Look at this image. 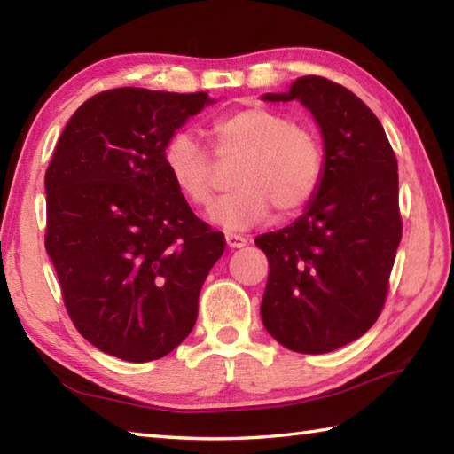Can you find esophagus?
I'll use <instances>...</instances> for the list:
<instances>
[{
  "label": "esophagus",
  "instance_id": "1",
  "mask_svg": "<svg viewBox=\"0 0 454 454\" xmlns=\"http://www.w3.org/2000/svg\"><path fill=\"white\" fill-rule=\"evenodd\" d=\"M226 244H228V247H232V249L244 247V246L247 244V238L239 236V234H232V232H228V234H226Z\"/></svg>",
  "mask_w": 454,
  "mask_h": 454
}]
</instances>
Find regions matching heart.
Here are the masks:
<instances>
[{
  "mask_svg": "<svg viewBox=\"0 0 454 454\" xmlns=\"http://www.w3.org/2000/svg\"><path fill=\"white\" fill-rule=\"evenodd\" d=\"M210 137L220 158L239 156L230 176L234 189L212 202L208 220L230 232L246 230L271 215H293L312 199L322 177V146L316 134L265 109H239L216 119ZM163 163L176 187L192 205L212 197L215 169L191 132H177L163 148Z\"/></svg>",
  "mask_w": 454,
  "mask_h": 454,
  "instance_id": "heart-1",
  "label": "heart"
}]
</instances>
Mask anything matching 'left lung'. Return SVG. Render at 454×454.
<instances>
[{"instance_id": "1", "label": "left lung", "mask_w": 454, "mask_h": 454, "mask_svg": "<svg viewBox=\"0 0 454 454\" xmlns=\"http://www.w3.org/2000/svg\"><path fill=\"white\" fill-rule=\"evenodd\" d=\"M262 99L298 101L322 132V177L304 212L255 238L269 262L265 330L320 355L359 340L382 310L402 239L398 161L380 121L340 83L302 75Z\"/></svg>"}]
</instances>
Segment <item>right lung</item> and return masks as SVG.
<instances>
[{
  "label": "right lung",
  "instance_id": "1",
  "mask_svg": "<svg viewBox=\"0 0 454 454\" xmlns=\"http://www.w3.org/2000/svg\"><path fill=\"white\" fill-rule=\"evenodd\" d=\"M208 93L119 88L93 95L58 138L46 189V254L66 310L122 361L161 359L191 333L199 293L224 254L189 208L163 148Z\"/></svg>",
  "mask_w": 454,
  "mask_h": 454
}]
</instances>
